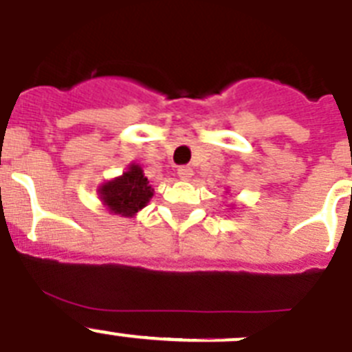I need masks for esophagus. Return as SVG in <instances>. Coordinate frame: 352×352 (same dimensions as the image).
<instances>
[{
	"label": "esophagus",
	"instance_id": "obj_1",
	"mask_svg": "<svg viewBox=\"0 0 352 352\" xmlns=\"http://www.w3.org/2000/svg\"><path fill=\"white\" fill-rule=\"evenodd\" d=\"M177 173H179L180 179L186 180V179H189V177L193 175V168H191V166H180L179 170H177Z\"/></svg>",
	"mask_w": 352,
	"mask_h": 352
}]
</instances>
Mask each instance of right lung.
Listing matches in <instances>:
<instances>
[{
  "label": "right lung",
  "mask_w": 352,
  "mask_h": 352,
  "mask_svg": "<svg viewBox=\"0 0 352 352\" xmlns=\"http://www.w3.org/2000/svg\"><path fill=\"white\" fill-rule=\"evenodd\" d=\"M99 193L104 206H108L111 212L133 216L151 200L152 188L148 186L146 177L143 175L142 168L138 164H131L129 172L100 186Z\"/></svg>",
  "instance_id": "add662e5"
}]
</instances>
